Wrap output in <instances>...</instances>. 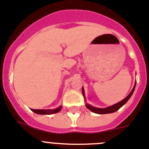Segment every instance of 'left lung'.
I'll return each instance as SVG.
<instances>
[{"label": "left lung", "instance_id": "left-lung-1", "mask_svg": "<svg viewBox=\"0 0 149 149\" xmlns=\"http://www.w3.org/2000/svg\"><path fill=\"white\" fill-rule=\"evenodd\" d=\"M135 85H136V83H135V84H134V87H133L131 93L129 94V95H128V96H126L124 99L122 100V101H120L119 103L114 104V105H112V106L109 107H107V108H104V109L93 107H92L91 105H90V104H86V107H87V109H90V111H92V112H95V113H97V114H109V113H112V112H116V111L118 110V109H120L122 106H123V105H124V104L127 102L128 100L130 98V97L132 96V93H134V88H135ZM82 94H83V96L84 97V90L83 88H82Z\"/></svg>", "mask_w": 149, "mask_h": 149}]
</instances>
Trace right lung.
<instances>
[{"instance_id": "1", "label": "right lung", "mask_w": 149, "mask_h": 149, "mask_svg": "<svg viewBox=\"0 0 149 149\" xmlns=\"http://www.w3.org/2000/svg\"><path fill=\"white\" fill-rule=\"evenodd\" d=\"M62 109V107H59L56 109H31V110L37 114H40V115H50V114L56 113L59 112Z\"/></svg>"}]
</instances>
